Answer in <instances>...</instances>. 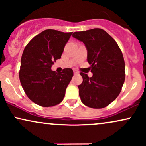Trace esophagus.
<instances>
[{"mask_svg":"<svg viewBox=\"0 0 146 146\" xmlns=\"http://www.w3.org/2000/svg\"><path fill=\"white\" fill-rule=\"evenodd\" d=\"M73 73H74V74L75 75H76V74H78V72L76 71V70H73Z\"/></svg>","mask_w":146,"mask_h":146,"instance_id":"esophagus-1","label":"esophagus"}]
</instances>
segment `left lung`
<instances>
[{
    "instance_id": "left-lung-1",
    "label": "left lung",
    "mask_w": 146,
    "mask_h": 146,
    "mask_svg": "<svg viewBox=\"0 0 146 146\" xmlns=\"http://www.w3.org/2000/svg\"><path fill=\"white\" fill-rule=\"evenodd\" d=\"M73 38L82 42L87 50L91 78L80 73L82 83L78 86L79 95L84 105L102 108L117 98L125 80L123 54L115 40L104 30L95 28L77 31Z\"/></svg>"
}]
</instances>
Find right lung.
I'll list each match as a JSON object with an SVG mask.
<instances>
[{
    "mask_svg": "<svg viewBox=\"0 0 146 146\" xmlns=\"http://www.w3.org/2000/svg\"><path fill=\"white\" fill-rule=\"evenodd\" d=\"M71 34L46 29L25 46L21 58L20 81L28 98L36 104L53 106L63 100L73 71L64 68L57 73L51 66L60 59Z\"/></svg>",
    "mask_w": 146,
    "mask_h": 146,
    "instance_id": "right-lung-1",
    "label": "right lung"
}]
</instances>
